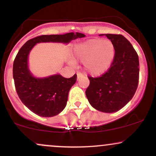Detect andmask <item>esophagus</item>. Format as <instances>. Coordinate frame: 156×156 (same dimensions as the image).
<instances>
[{"mask_svg":"<svg viewBox=\"0 0 156 156\" xmlns=\"http://www.w3.org/2000/svg\"><path fill=\"white\" fill-rule=\"evenodd\" d=\"M83 76V74H82L81 73H77V79H79V78H80V77Z\"/></svg>","mask_w":156,"mask_h":156,"instance_id":"esophagus-1","label":"esophagus"}]
</instances>
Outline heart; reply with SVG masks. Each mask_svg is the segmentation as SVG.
Here are the masks:
<instances>
[{
	"instance_id": "1",
	"label": "heart",
	"mask_w": 156,
	"mask_h": 156,
	"mask_svg": "<svg viewBox=\"0 0 156 156\" xmlns=\"http://www.w3.org/2000/svg\"><path fill=\"white\" fill-rule=\"evenodd\" d=\"M75 60L82 61L84 70L93 76H101L112 67L115 47L109 39H91L76 44L73 50ZM74 65L73 62H69Z\"/></svg>"
}]
</instances>
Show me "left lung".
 Masks as SVG:
<instances>
[{"mask_svg":"<svg viewBox=\"0 0 156 156\" xmlns=\"http://www.w3.org/2000/svg\"><path fill=\"white\" fill-rule=\"evenodd\" d=\"M105 36L115 47V58L112 67L103 76L89 77L90 83L86 95L96 110L114 113L133 98L139 83V62L136 52L125 37L111 34Z\"/></svg>","mask_w":156,"mask_h":156,"instance_id":"obj_1","label":"left lung"}]
</instances>
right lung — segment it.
I'll use <instances>...</instances> for the list:
<instances>
[{
  "mask_svg": "<svg viewBox=\"0 0 156 156\" xmlns=\"http://www.w3.org/2000/svg\"><path fill=\"white\" fill-rule=\"evenodd\" d=\"M86 37L76 32L62 35H42L30 39L20 49L13 64L15 89L23 103L40 117H54L67 105L69 89L76 82L77 76L69 78L60 74L43 78L34 76L28 67V55L33 48L41 42L68 44L73 39Z\"/></svg>",
  "mask_w": 156,
  "mask_h": 156,
  "instance_id": "1",
  "label": "right lung"
}]
</instances>
